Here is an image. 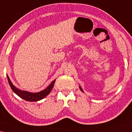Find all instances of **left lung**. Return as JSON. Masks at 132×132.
<instances>
[{"mask_svg":"<svg viewBox=\"0 0 132 132\" xmlns=\"http://www.w3.org/2000/svg\"><path fill=\"white\" fill-rule=\"evenodd\" d=\"M80 87V90H81V91H82V92H83V90H82V89H81V87Z\"/></svg>","mask_w":132,"mask_h":132,"instance_id":"left-lung-1","label":"left lung"}]
</instances>
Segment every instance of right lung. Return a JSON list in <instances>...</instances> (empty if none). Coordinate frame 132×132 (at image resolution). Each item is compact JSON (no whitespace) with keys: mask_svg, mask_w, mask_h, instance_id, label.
I'll return each mask as SVG.
<instances>
[{"mask_svg":"<svg viewBox=\"0 0 132 132\" xmlns=\"http://www.w3.org/2000/svg\"><path fill=\"white\" fill-rule=\"evenodd\" d=\"M7 77L8 82H9L10 86L11 87L12 90H13L18 96H19L20 97L22 98V99L29 102L39 101V100H42V99H43L44 97H45L46 96L49 95V93L51 92L52 89H53V87L55 82V80H54L53 81H52L51 84L46 89L43 90L42 91L40 92L34 93L28 92H26V91L20 90L17 89L13 85V83L11 82V81H10L9 77L7 75Z\"/></svg>","mask_w":132,"mask_h":132,"instance_id":"right-lung-1","label":"right lung"}]
</instances>
